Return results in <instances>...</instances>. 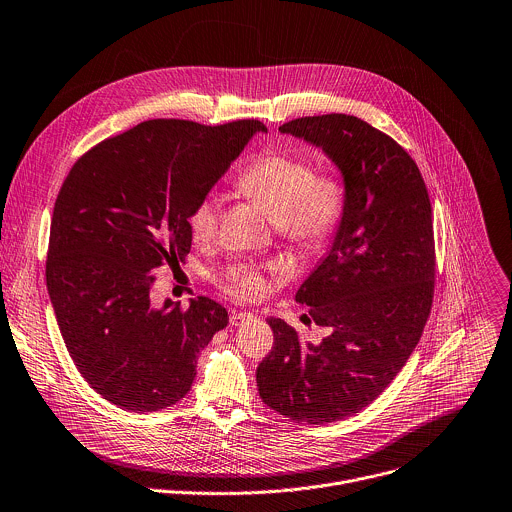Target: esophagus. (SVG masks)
<instances>
[{"mask_svg": "<svg viewBox=\"0 0 512 512\" xmlns=\"http://www.w3.org/2000/svg\"><path fill=\"white\" fill-rule=\"evenodd\" d=\"M252 318H254L252 312H232V314H230V322H232L234 326H242V324H246V322L252 320Z\"/></svg>", "mask_w": 512, "mask_h": 512, "instance_id": "obj_1", "label": "esophagus"}]
</instances>
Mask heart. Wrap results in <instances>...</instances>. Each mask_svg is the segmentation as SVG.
I'll return each instance as SVG.
<instances>
[{"mask_svg": "<svg viewBox=\"0 0 512 512\" xmlns=\"http://www.w3.org/2000/svg\"><path fill=\"white\" fill-rule=\"evenodd\" d=\"M236 188L258 200L274 218L276 232L306 256L320 254L340 230L350 188L334 170H316L300 154L268 150L254 158L236 178ZM222 198L202 196L188 214V228L196 244H210L218 236ZM224 288L238 298H256L266 290L264 274L250 262L234 266Z\"/></svg>", "mask_w": 512, "mask_h": 512, "instance_id": "1", "label": "heart"}]
</instances>
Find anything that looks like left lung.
<instances>
[{
  "mask_svg": "<svg viewBox=\"0 0 512 512\" xmlns=\"http://www.w3.org/2000/svg\"><path fill=\"white\" fill-rule=\"evenodd\" d=\"M282 134L322 148L350 188L328 256L296 292L328 330L320 344L280 318L256 368L258 392L278 414L328 424L360 412L416 348L434 298V230L416 162L388 134L346 114L296 118Z\"/></svg>",
  "mask_w": 512,
  "mask_h": 512,
  "instance_id": "8db88e82",
  "label": "left lung"
}]
</instances>
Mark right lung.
Returning a JSON list of instances; mask_svg holds the SVG:
<instances>
[{
    "label": "right lung",
    "instance_id": "1",
    "mask_svg": "<svg viewBox=\"0 0 512 512\" xmlns=\"http://www.w3.org/2000/svg\"><path fill=\"white\" fill-rule=\"evenodd\" d=\"M256 132L258 120H148L90 148L64 180L46 284L76 368L112 404L152 412L182 400L200 350L228 324L206 296L154 308L152 272L190 252L192 206Z\"/></svg>",
    "mask_w": 512,
    "mask_h": 512
}]
</instances>
